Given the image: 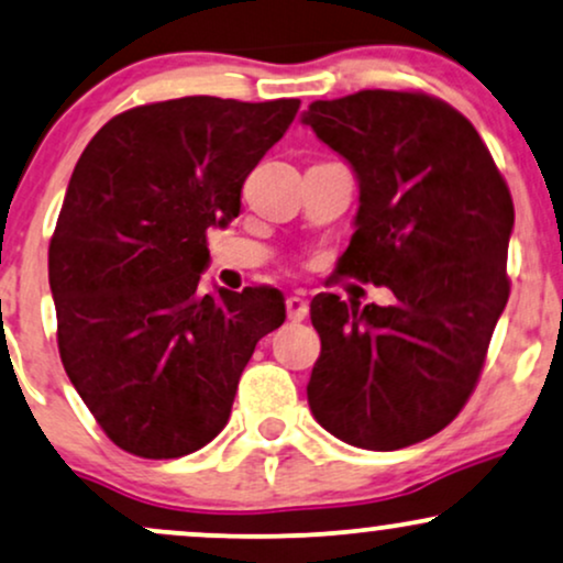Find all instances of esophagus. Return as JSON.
<instances>
[{
  "label": "esophagus",
  "instance_id": "1",
  "mask_svg": "<svg viewBox=\"0 0 563 563\" xmlns=\"http://www.w3.org/2000/svg\"><path fill=\"white\" fill-rule=\"evenodd\" d=\"M286 311H288V320H290V322L307 320V314H309V301L301 299V296H288Z\"/></svg>",
  "mask_w": 563,
  "mask_h": 563
}]
</instances>
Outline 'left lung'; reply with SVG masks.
Listing matches in <instances>:
<instances>
[{
  "mask_svg": "<svg viewBox=\"0 0 563 563\" xmlns=\"http://www.w3.org/2000/svg\"><path fill=\"white\" fill-rule=\"evenodd\" d=\"M303 125L358 178L341 269L393 290L390 307L320 294L322 351L307 396L324 430L396 451L456 419L509 301L514 201L475 125L422 91L311 101Z\"/></svg>",
  "mask_w": 563,
  "mask_h": 563,
  "instance_id": "left-lung-1",
  "label": "left lung"
}]
</instances>
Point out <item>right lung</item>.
Returning <instances> with one entry per match:
<instances>
[{"instance_id": "add662e5", "label": "right lung", "mask_w": 563, "mask_h": 563, "mask_svg": "<svg viewBox=\"0 0 563 563\" xmlns=\"http://www.w3.org/2000/svg\"><path fill=\"white\" fill-rule=\"evenodd\" d=\"M299 99L183 97L114 114L80 154L49 243L57 346L99 428L141 459L199 451L228 424L260 338L286 320L277 288L199 290L207 230Z\"/></svg>"}]
</instances>
